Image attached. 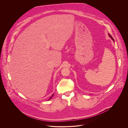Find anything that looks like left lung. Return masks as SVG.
<instances>
[{"mask_svg": "<svg viewBox=\"0 0 128 128\" xmlns=\"http://www.w3.org/2000/svg\"><path fill=\"white\" fill-rule=\"evenodd\" d=\"M108 36H110V38H111V39H112V40H113V41H114V39H113V38H112V37L111 36V35H110V34H108Z\"/></svg>", "mask_w": 128, "mask_h": 128, "instance_id": "1", "label": "left lung"}]
</instances>
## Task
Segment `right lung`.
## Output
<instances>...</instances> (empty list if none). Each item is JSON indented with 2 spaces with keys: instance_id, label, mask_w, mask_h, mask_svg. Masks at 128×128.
<instances>
[{
  "instance_id": "1",
  "label": "right lung",
  "mask_w": 128,
  "mask_h": 128,
  "mask_svg": "<svg viewBox=\"0 0 128 128\" xmlns=\"http://www.w3.org/2000/svg\"><path fill=\"white\" fill-rule=\"evenodd\" d=\"M53 95H54V94H53V95H52V96H51V97H50V98H49V100H50V99H51V98H52V96H53Z\"/></svg>"
}]
</instances>
